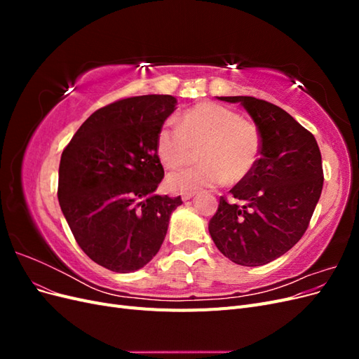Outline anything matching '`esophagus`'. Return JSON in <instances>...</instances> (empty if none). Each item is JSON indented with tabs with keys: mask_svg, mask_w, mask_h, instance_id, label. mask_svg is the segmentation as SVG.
<instances>
[{
	"mask_svg": "<svg viewBox=\"0 0 359 359\" xmlns=\"http://www.w3.org/2000/svg\"><path fill=\"white\" fill-rule=\"evenodd\" d=\"M194 196H196V193H182L181 194V199L186 202V201H190V199H193Z\"/></svg>",
	"mask_w": 359,
	"mask_h": 359,
	"instance_id": "esophagus-1",
	"label": "esophagus"
}]
</instances>
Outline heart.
Here are the masks:
<instances>
[{
  "mask_svg": "<svg viewBox=\"0 0 359 359\" xmlns=\"http://www.w3.org/2000/svg\"><path fill=\"white\" fill-rule=\"evenodd\" d=\"M201 145V165L169 173L168 190L194 193L226 181H244L257 165L262 137L253 121L214 102L190 107L181 115L180 126L165 123L156 137L157 156L169 169L186 165L193 148Z\"/></svg>",
  "mask_w": 359,
  "mask_h": 359,
  "instance_id": "b5f03b06",
  "label": "heart"
}]
</instances>
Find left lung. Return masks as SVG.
Wrapping results in <instances>:
<instances>
[{"label": "left lung", "instance_id": "1", "mask_svg": "<svg viewBox=\"0 0 359 359\" xmlns=\"http://www.w3.org/2000/svg\"><path fill=\"white\" fill-rule=\"evenodd\" d=\"M219 99L244 106L262 148L253 172L231 190L241 203L222 196L208 231L232 262L260 266L289 252L307 231L323 187L320 149L307 128L273 103L248 95Z\"/></svg>", "mask_w": 359, "mask_h": 359}]
</instances>
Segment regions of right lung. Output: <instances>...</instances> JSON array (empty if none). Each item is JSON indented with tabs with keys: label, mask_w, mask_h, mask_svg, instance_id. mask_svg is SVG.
Returning a JSON list of instances; mask_svg holds the SVG:
<instances>
[{
	"label": "right lung",
	"mask_w": 359,
	"mask_h": 359,
	"mask_svg": "<svg viewBox=\"0 0 359 359\" xmlns=\"http://www.w3.org/2000/svg\"><path fill=\"white\" fill-rule=\"evenodd\" d=\"M172 95H137L95 111L64 148L58 201L76 243L114 273L145 266L181 196L154 191L165 177L156 137L177 109Z\"/></svg>",
	"instance_id": "obj_1"
}]
</instances>
